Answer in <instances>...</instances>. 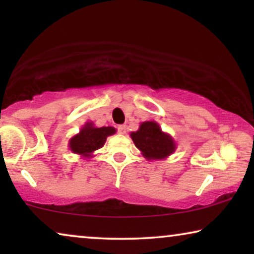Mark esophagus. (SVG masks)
<instances>
[{"instance_id":"34e87169","label":"esophagus","mask_w":254,"mask_h":254,"mask_svg":"<svg viewBox=\"0 0 254 254\" xmlns=\"http://www.w3.org/2000/svg\"><path fill=\"white\" fill-rule=\"evenodd\" d=\"M118 131H119V134H126V125H120V126H118Z\"/></svg>"}]
</instances>
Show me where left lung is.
I'll return each instance as SVG.
<instances>
[{
  "instance_id": "left-lung-1",
  "label": "left lung",
  "mask_w": 254,
  "mask_h": 254,
  "mask_svg": "<svg viewBox=\"0 0 254 254\" xmlns=\"http://www.w3.org/2000/svg\"><path fill=\"white\" fill-rule=\"evenodd\" d=\"M130 137L135 147L148 161L165 159L177 149V143L173 137L163 131L156 121L141 123L136 131H131Z\"/></svg>"
}]
</instances>
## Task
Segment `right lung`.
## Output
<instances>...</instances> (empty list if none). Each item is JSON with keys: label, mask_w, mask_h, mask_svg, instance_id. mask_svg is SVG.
Here are the masks:
<instances>
[{"label": "right lung", "mask_w": 254, "mask_h": 254, "mask_svg": "<svg viewBox=\"0 0 254 254\" xmlns=\"http://www.w3.org/2000/svg\"><path fill=\"white\" fill-rule=\"evenodd\" d=\"M116 133L114 127H96L92 121H86L81 130L69 140L68 147L74 154L90 158L93 152L105 144L107 137Z\"/></svg>", "instance_id": "right-lung-1"}]
</instances>
